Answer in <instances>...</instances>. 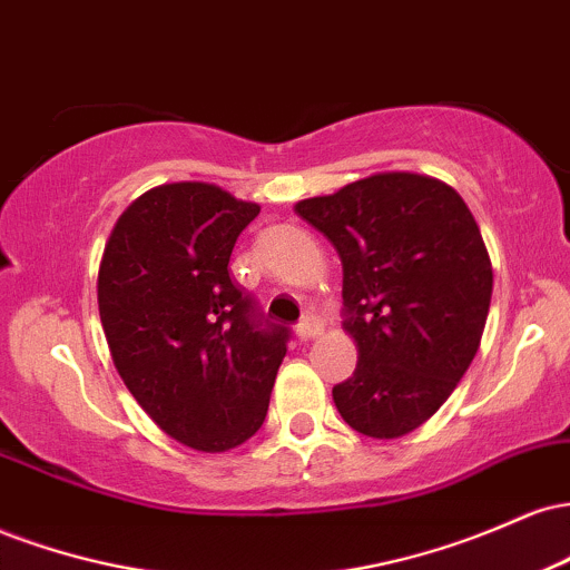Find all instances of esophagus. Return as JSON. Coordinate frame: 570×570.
<instances>
[{
	"label": "esophagus",
	"instance_id": "obj_1",
	"mask_svg": "<svg viewBox=\"0 0 570 570\" xmlns=\"http://www.w3.org/2000/svg\"><path fill=\"white\" fill-rule=\"evenodd\" d=\"M324 332V324L318 322L316 316H307L303 324L297 326V337L299 340H313V337H318Z\"/></svg>",
	"mask_w": 570,
	"mask_h": 570
}]
</instances>
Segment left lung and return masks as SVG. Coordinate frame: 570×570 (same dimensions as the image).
Segmentation results:
<instances>
[{
  "mask_svg": "<svg viewBox=\"0 0 570 570\" xmlns=\"http://www.w3.org/2000/svg\"><path fill=\"white\" fill-rule=\"evenodd\" d=\"M294 214L343 263L345 332L358 362L332 389L343 421L396 440L453 394L485 332L493 265L461 195L426 174L381 171Z\"/></svg>",
  "mask_w": 570,
  "mask_h": 570,
  "instance_id": "left-lung-1",
  "label": "left lung"
}]
</instances>
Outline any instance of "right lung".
Returning <instances> with one entry per match:
<instances>
[{"instance_id": "right-lung-1", "label": "right lung", "mask_w": 570, "mask_h": 570, "mask_svg": "<svg viewBox=\"0 0 570 570\" xmlns=\"http://www.w3.org/2000/svg\"><path fill=\"white\" fill-rule=\"evenodd\" d=\"M257 214L208 181L153 187L115 222L98 265L115 370L160 431L200 453L257 434L286 356L289 332L257 324L227 273Z\"/></svg>"}]
</instances>
